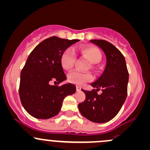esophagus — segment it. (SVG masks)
<instances>
[{
  "mask_svg": "<svg viewBox=\"0 0 150 150\" xmlns=\"http://www.w3.org/2000/svg\"><path fill=\"white\" fill-rule=\"evenodd\" d=\"M76 90L78 92H80V90H81V88H80V87H79V86H76Z\"/></svg>",
  "mask_w": 150,
  "mask_h": 150,
  "instance_id": "obj_1",
  "label": "esophagus"
}]
</instances>
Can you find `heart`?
<instances>
[{"mask_svg": "<svg viewBox=\"0 0 150 150\" xmlns=\"http://www.w3.org/2000/svg\"><path fill=\"white\" fill-rule=\"evenodd\" d=\"M81 52L93 64L100 62L102 59V54L99 49L95 47L88 46L82 49ZM76 54L72 48H67L62 53L60 57V63L63 69L70 70L74 67ZM93 79L92 74L89 72H82L80 71H73L67 75V80L70 83L78 85H83Z\"/></svg>", "mask_w": 150, "mask_h": 150, "instance_id": "1", "label": "heart"}]
</instances>
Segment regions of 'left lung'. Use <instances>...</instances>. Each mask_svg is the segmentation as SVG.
Returning <instances> with one entry per match:
<instances>
[{"mask_svg":"<svg viewBox=\"0 0 150 150\" xmlns=\"http://www.w3.org/2000/svg\"><path fill=\"white\" fill-rule=\"evenodd\" d=\"M102 49L106 56V65L103 73L90 85L91 91L85 94V101L78 105L81 115L90 121L105 123L114 118L124 104L127 94L129 74L125 59L115 46L104 40H90ZM100 88L103 93L98 95Z\"/></svg>","mask_w":150,"mask_h":150,"instance_id":"left-lung-1","label":"left lung"}]
</instances>
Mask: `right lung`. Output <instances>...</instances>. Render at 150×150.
Masks as SVG:
<instances>
[{"label":"right lung","instance_id":"add662e5","mask_svg":"<svg viewBox=\"0 0 150 150\" xmlns=\"http://www.w3.org/2000/svg\"><path fill=\"white\" fill-rule=\"evenodd\" d=\"M80 40L52 36L39 43L30 52L21 73L19 95L27 112L37 119H49L60 111L64 98L76 91L73 84H60L67 78L60 63L62 52Z\"/></svg>","mask_w":150,"mask_h":150}]
</instances>
